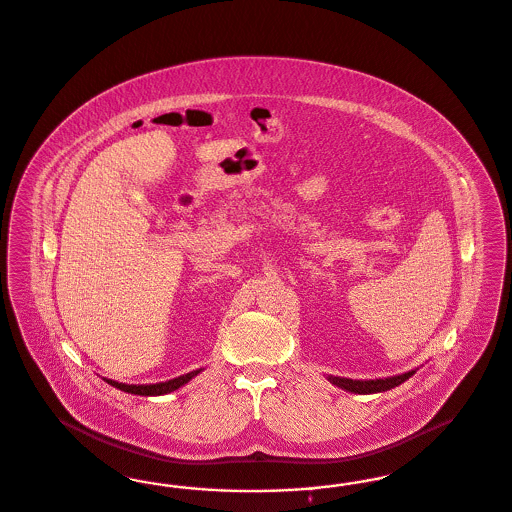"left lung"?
<instances>
[{
    "label": "left lung",
    "instance_id": "left-lung-1",
    "mask_svg": "<svg viewBox=\"0 0 512 512\" xmlns=\"http://www.w3.org/2000/svg\"><path fill=\"white\" fill-rule=\"evenodd\" d=\"M416 371L418 369L405 372V374H397V376H388V378H376V380H352V378H342V376L329 374L327 380L336 388L344 389V391L357 393V395H371V393H382V391L401 386L410 376H414Z\"/></svg>",
    "mask_w": 512,
    "mask_h": 512
}]
</instances>
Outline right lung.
<instances>
[{
    "mask_svg": "<svg viewBox=\"0 0 512 512\" xmlns=\"http://www.w3.org/2000/svg\"><path fill=\"white\" fill-rule=\"evenodd\" d=\"M204 371V369H198V371L187 372V374H183V376H177V378H172V380H168V382H159V384H149V386H134V384H121V382H115V380H109V378H104L109 386H113V388L121 389L124 393H132V395H141V397H155V395H166V393H172V391H176V389L181 388V386H185V384H189L191 380H193L196 374H200V372Z\"/></svg>",
    "mask_w": 512,
    "mask_h": 512,
    "instance_id": "1",
    "label": "right lung"
}]
</instances>
